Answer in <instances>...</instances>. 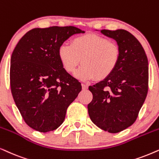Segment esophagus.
<instances>
[{
  "instance_id": "1",
  "label": "esophagus",
  "mask_w": 159,
  "mask_h": 159,
  "mask_svg": "<svg viewBox=\"0 0 159 159\" xmlns=\"http://www.w3.org/2000/svg\"><path fill=\"white\" fill-rule=\"evenodd\" d=\"M82 89L83 90H86V89H88V87H89V86L87 85V84H82Z\"/></svg>"
}]
</instances>
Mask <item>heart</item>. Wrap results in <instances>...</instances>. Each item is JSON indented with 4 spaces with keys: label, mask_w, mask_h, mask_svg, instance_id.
<instances>
[{
    "label": "heart",
    "mask_w": 159,
    "mask_h": 159,
    "mask_svg": "<svg viewBox=\"0 0 159 159\" xmlns=\"http://www.w3.org/2000/svg\"><path fill=\"white\" fill-rule=\"evenodd\" d=\"M58 56L63 67L72 73L81 62L83 65L75 72V77L82 81L109 77L118 66L120 48L116 43L94 33L78 36L71 44L62 43Z\"/></svg>",
    "instance_id": "obj_1"
}]
</instances>
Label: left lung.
<instances>
[{
    "label": "left lung",
    "mask_w": 159,
    "mask_h": 159,
    "mask_svg": "<svg viewBox=\"0 0 159 159\" xmlns=\"http://www.w3.org/2000/svg\"><path fill=\"white\" fill-rule=\"evenodd\" d=\"M120 48L118 66L109 77L89 89L93 94L89 115L95 125L118 133L132 125L145 100L148 87V61L138 40L125 30H100Z\"/></svg>",
    "instance_id": "obj_1"
}]
</instances>
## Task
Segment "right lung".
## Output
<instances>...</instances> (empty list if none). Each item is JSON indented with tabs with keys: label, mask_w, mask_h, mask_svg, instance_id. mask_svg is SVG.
<instances>
[{
	"label": "right lung",
	"mask_w": 159,
	"mask_h": 159,
	"mask_svg": "<svg viewBox=\"0 0 159 159\" xmlns=\"http://www.w3.org/2000/svg\"><path fill=\"white\" fill-rule=\"evenodd\" d=\"M85 31L73 26L34 28L20 40L11 57L12 96L23 119L33 129L48 132L64 121L81 85L63 67L60 45Z\"/></svg>",
	"instance_id": "obj_1"
}]
</instances>
